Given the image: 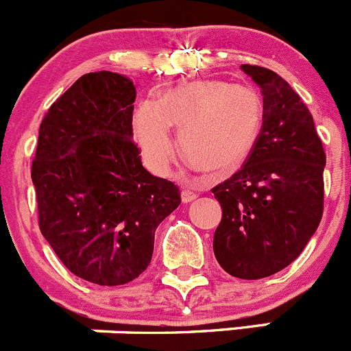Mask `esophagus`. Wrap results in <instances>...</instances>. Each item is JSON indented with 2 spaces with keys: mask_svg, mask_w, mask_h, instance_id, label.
I'll return each instance as SVG.
<instances>
[{
  "mask_svg": "<svg viewBox=\"0 0 351 351\" xmlns=\"http://www.w3.org/2000/svg\"><path fill=\"white\" fill-rule=\"evenodd\" d=\"M181 198H182V202H184V203H189V202H193V199H196V193L189 191V189H182Z\"/></svg>",
  "mask_w": 351,
  "mask_h": 351,
  "instance_id": "esophagus-1",
  "label": "esophagus"
}]
</instances>
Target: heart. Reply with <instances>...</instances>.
<instances>
[{
	"label": "heart",
	"instance_id": "b5f03b06",
	"mask_svg": "<svg viewBox=\"0 0 351 351\" xmlns=\"http://www.w3.org/2000/svg\"><path fill=\"white\" fill-rule=\"evenodd\" d=\"M265 105L258 91L226 81H195L167 89L158 103L143 101L134 134L149 165L165 169L172 158L170 128L179 152L195 169L213 176L238 170L256 148Z\"/></svg>",
	"mask_w": 351,
	"mask_h": 351
}]
</instances>
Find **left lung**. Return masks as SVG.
<instances>
[{"instance_id":"obj_1","label":"left lung","mask_w":351,"mask_h":351,"mask_svg":"<svg viewBox=\"0 0 351 351\" xmlns=\"http://www.w3.org/2000/svg\"><path fill=\"white\" fill-rule=\"evenodd\" d=\"M265 105L256 148L212 189L222 208L213 253L239 279H262L288 267L312 238L324 212L326 152L312 113L272 70L241 65Z\"/></svg>"}]
</instances>
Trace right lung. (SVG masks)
<instances>
[{
    "label": "right lung",
    "mask_w": 351,
    "mask_h": 351,
    "mask_svg": "<svg viewBox=\"0 0 351 351\" xmlns=\"http://www.w3.org/2000/svg\"><path fill=\"white\" fill-rule=\"evenodd\" d=\"M134 99L120 73H86L49 106L32 160L43 236L70 272L99 286L145 272L156 228L181 203L178 186L143 167Z\"/></svg>",
    "instance_id": "1"
}]
</instances>
